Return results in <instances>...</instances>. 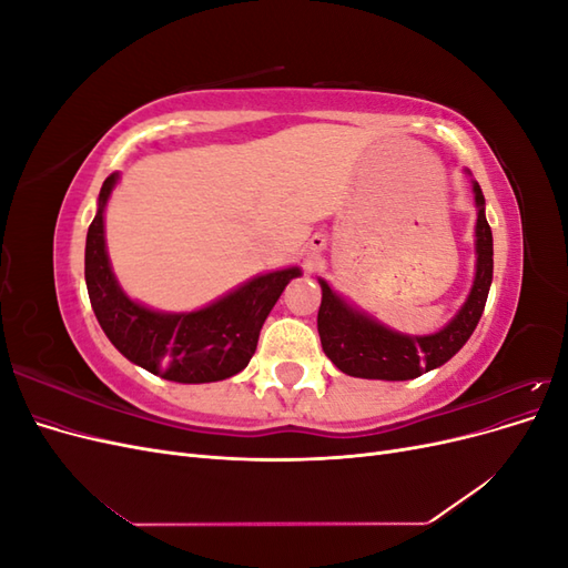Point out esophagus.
<instances>
[{
    "label": "esophagus",
    "mask_w": 568,
    "mask_h": 568,
    "mask_svg": "<svg viewBox=\"0 0 568 568\" xmlns=\"http://www.w3.org/2000/svg\"><path fill=\"white\" fill-rule=\"evenodd\" d=\"M317 242H320V239H317Z\"/></svg>",
    "instance_id": "esophagus-1"
}]
</instances>
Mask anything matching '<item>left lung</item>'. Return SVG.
<instances>
[{
  "label": "left lung",
  "instance_id": "8db88e82",
  "mask_svg": "<svg viewBox=\"0 0 568 568\" xmlns=\"http://www.w3.org/2000/svg\"><path fill=\"white\" fill-rule=\"evenodd\" d=\"M478 205L476 217V280L467 303L457 317L432 336H405L390 332L379 322L355 313L343 303L326 282L322 284V305L317 313V332L326 357L351 376L363 379L405 382L424 372L440 367L467 343L484 315L493 282V232L486 220V199L474 182Z\"/></svg>",
  "mask_w": 568,
  "mask_h": 568
}]
</instances>
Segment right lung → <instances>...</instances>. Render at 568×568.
Returning a JSON list of instances; mask_svg holds the SVG:
<instances>
[{"label":"right lung","instance_id":"right-lung-1","mask_svg":"<svg viewBox=\"0 0 568 568\" xmlns=\"http://www.w3.org/2000/svg\"><path fill=\"white\" fill-rule=\"evenodd\" d=\"M115 180L113 173L101 186L99 211L84 246V280L101 329L130 363L168 382L209 384L239 374L253 357L274 303L301 270L288 267L263 274L196 313H153L120 291L109 265L104 205Z\"/></svg>","mask_w":568,"mask_h":568}]
</instances>
